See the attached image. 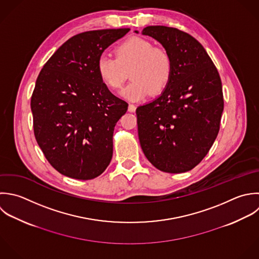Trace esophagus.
I'll list each match as a JSON object with an SVG mask.
<instances>
[{
    "label": "esophagus",
    "mask_w": 259,
    "mask_h": 259,
    "mask_svg": "<svg viewBox=\"0 0 259 259\" xmlns=\"http://www.w3.org/2000/svg\"><path fill=\"white\" fill-rule=\"evenodd\" d=\"M135 110H136V106L133 105V104H129V106H128V111H129V112H135Z\"/></svg>",
    "instance_id": "34e87169"
}]
</instances>
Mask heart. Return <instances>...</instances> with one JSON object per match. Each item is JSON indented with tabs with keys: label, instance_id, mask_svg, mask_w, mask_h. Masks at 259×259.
<instances>
[{
	"label": "heart",
	"instance_id": "obj_1",
	"mask_svg": "<svg viewBox=\"0 0 259 259\" xmlns=\"http://www.w3.org/2000/svg\"><path fill=\"white\" fill-rule=\"evenodd\" d=\"M130 71L132 81L121 92L130 101H139L160 94L168 84L172 74V60L161 48L140 37H133L117 48V57L102 54L97 70L102 81L112 90H119Z\"/></svg>",
	"mask_w": 259,
	"mask_h": 259
}]
</instances>
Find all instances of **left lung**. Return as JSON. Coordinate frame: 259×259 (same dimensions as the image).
<instances>
[{
    "instance_id": "obj_1",
    "label": "left lung",
    "mask_w": 259,
    "mask_h": 259,
    "mask_svg": "<svg viewBox=\"0 0 259 259\" xmlns=\"http://www.w3.org/2000/svg\"><path fill=\"white\" fill-rule=\"evenodd\" d=\"M141 33L163 46L172 74L157 99L136 109L140 145L157 169L186 172L202 161L218 135L224 109L221 78L190 34L166 26H148Z\"/></svg>"
}]
</instances>
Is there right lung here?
<instances>
[{
	"mask_svg": "<svg viewBox=\"0 0 259 259\" xmlns=\"http://www.w3.org/2000/svg\"><path fill=\"white\" fill-rule=\"evenodd\" d=\"M129 30L74 35L53 53L36 79L31 98L34 135L48 162L65 177L92 180L111 162L114 128L128 104L102 81L97 63Z\"/></svg>",
	"mask_w": 259,
	"mask_h": 259,
	"instance_id": "obj_1",
	"label": "right lung"
}]
</instances>
